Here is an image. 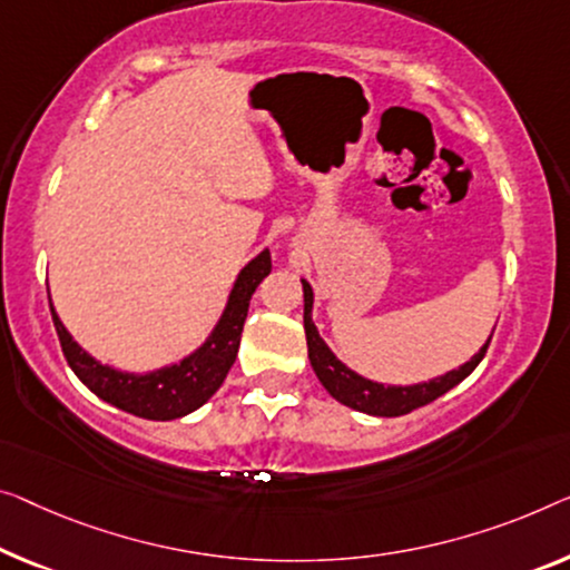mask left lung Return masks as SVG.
<instances>
[{
  "instance_id": "8db88e82",
  "label": "left lung",
  "mask_w": 570,
  "mask_h": 570,
  "mask_svg": "<svg viewBox=\"0 0 570 570\" xmlns=\"http://www.w3.org/2000/svg\"><path fill=\"white\" fill-rule=\"evenodd\" d=\"M304 286V333H307V347H309V363L314 373H317L320 384L327 389L330 396H335L340 404L351 406V410L373 414V417H402V414H410L417 406H424L435 402L438 396H443L450 389L461 384V381L469 376V373L479 366L483 355H487V345L481 347L479 353L473 355L469 363H463L461 368L445 373V376L424 381V384L414 386H384L376 384V381H368L358 376V373L351 371L345 363L335 358V353L325 345V340L320 337L317 327L312 322V286L302 282Z\"/></svg>"
}]
</instances>
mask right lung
Listing matches in <instances>:
<instances>
[{"label": "right lung", "instance_id": "add662e5", "mask_svg": "<svg viewBox=\"0 0 570 570\" xmlns=\"http://www.w3.org/2000/svg\"><path fill=\"white\" fill-rule=\"evenodd\" d=\"M268 274L271 253L263 250L261 256L253 258L240 271L223 317H219L217 327L212 330L207 343L181 363L146 373V376L101 366L87 351H81L79 343H73V337L68 335V330L61 325L53 307H50V314H53V325L58 340H61L68 366L91 392L105 399L107 404L117 406V410L135 414V417L166 422L199 410L223 386L227 371L235 363L237 347H240L250 296Z\"/></svg>", "mask_w": 570, "mask_h": 570}]
</instances>
